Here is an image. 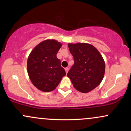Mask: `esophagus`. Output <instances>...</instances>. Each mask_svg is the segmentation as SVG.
Returning <instances> with one entry per match:
<instances>
[{"mask_svg": "<svg viewBox=\"0 0 131 131\" xmlns=\"http://www.w3.org/2000/svg\"><path fill=\"white\" fill-rule=\"evenodd\" d=\"M64 70H65L66 73H68V70H69V68H64Z\"/></svg>", "mask_w": 131, "mask_h": 131, "instance_id": "1", "label": "esophagus"}]
</instances>
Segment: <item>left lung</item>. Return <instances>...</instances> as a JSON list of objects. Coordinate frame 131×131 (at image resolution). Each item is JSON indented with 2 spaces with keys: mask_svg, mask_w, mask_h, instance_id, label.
<instances>
[{
  "mask_svg": "<svg viewBox=\"0 0 131 131\" xmlns=\"http://www.w3.org/2000/svg\"><path fill=\"white\" fill-rule=\"evenodd\" d=\"M74 63L68 73L73 86L88 93L100 84L105 74V64L98 50L89 43H69Z\"/></svg>",
  "mask_w": 131,
  "mask_h": 131,
  "instance_id": "obj_1",
  "label": "left lung"
}]
</instances>
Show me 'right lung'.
I'll return each instance as SVG.
<instances>
[{"instance_id": "obj_1", "label": "right lung", "mask_w": 131, "mask_h": 131, "mask_svg": "<svg viewBox=\"0 0 131 131\" xmlns=\"http://www.w3.org/2000/svg\"><path fill=\"white\" fill-rule=\"evenodd\" d=\"M61 43L53 39L43 40L29 54L27 61L28 73L33 85L40 91H53L66 75L57 53Z\"/></svg>"}]
</instances>
